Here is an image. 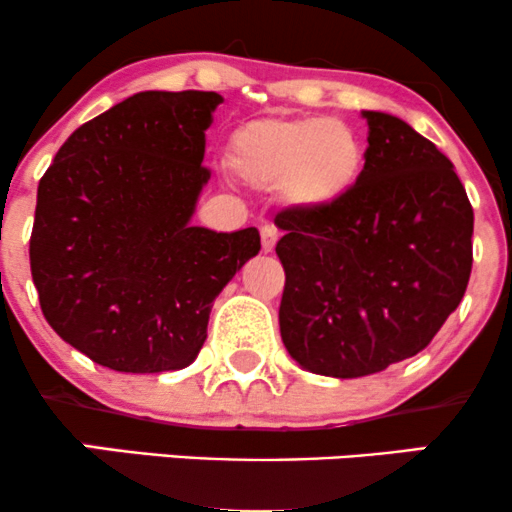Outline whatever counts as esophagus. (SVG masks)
Returning <instances> with one entry per match:
<instances>
[{
    "label": "esophagus",
    "mask_w": 512,
    "mask_h": 512,
    "mask_svg": "<svg viewBox=\"0 0 512 512\" xmlns=\"http://www.w3.org/2000/svg\"><path fill=\"white\" fill-rule=\"evenodd\" d=\"M262 252H272L274 250V245H276V240H279V236H276V228L274 226H262Z\"/></svg>",
    "instance_id": "34e87169"
}]
</instances>
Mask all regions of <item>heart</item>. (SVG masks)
I'll return each mask as SVG.
<instances>
[{"instance_id": "b5f03b06", "label": "heart", "mask_w": 512, "mask_h": 512, "mask_svg": "<svg viewBox=\"0 0 512 512\" xmlns=\"http://www.w3.org/2000/svg\"><path fill=\"white\" fill-rule=\"evenodd\" d=\"M228 161L248 185L281 190L296 209L325 211L356 187L363 144L337 117H257L233 129Z\"/></svg>"}]
</instances>
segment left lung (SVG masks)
<instances>
[{
    "label": "left lung",
    "mask_w": 512,
    "mask_h": 512,
    "mask_svg": "<svg viewBox=\"0 0 512 512\" xmlns=\"http://www.w3.org/2000/svg\"><path fill=\"white\" fill-rule=\"evenodd\" d=\"M361 117L368 149L354 190L332 209L274 219L281 339L298 366L330 378L424 351L472 272L474 211L450 158L395 115Z\"/></svg>",
    "instance_id": "obj_1"
}]
</instances>
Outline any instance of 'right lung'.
Wrapping results in <instances>:
<instances>
[{"label": "right lung", "mask_w": 512, "mask_h": 512, "mask_svg": "<svg viewBox=\"0 0 512 512\" xmlns=\"http://www.w3.org/2000/svg\"><path fill=\"white\" fill-rule=\"evenodd\" d=\"M219 103L214 91L134 93L74 129L40 180L31 233L40 308L105 368L190 366L216 296L260 252L257 228L192 226Z\"/></svg>", "instance_id": "1"}]
</instances>
